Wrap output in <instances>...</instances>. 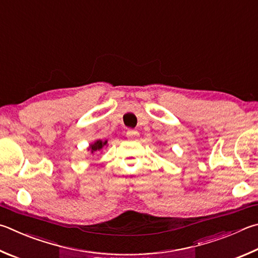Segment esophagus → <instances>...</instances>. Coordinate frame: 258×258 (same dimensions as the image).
<instances>
[{"label":"esophagus","instance_id":"1","mask_svg":"<svg viewBox=\"0 0 258 258\" xmlns=\"http://www.w3.org/2000/svg\"><path fill=\"white\" fill-rule=\"evenodd\" d=\"M126 135H127V137L131 138V139H135V138H138L140 134H139L138 131H135V130H128L127 132H126Z\"/></svg>","mask_w":258,"mask_h":258}]
</instances>
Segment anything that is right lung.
<instances>
[{
    "label": "right lung",
    "mask_w": 258,
    "mask_h": 258,
    "mask_svg": "<svg viewBox=\"0 0 258 258\" xmlns=\"http://www.w3.org/2000/svg\"><path fill=\"white\" fill-rule=\"evenodd\" d=\"M107 144H108V141H107V140H96L95 142L89 144L88 151H90L91 154L101 152V150L104 149V147H106Z\"/></svg>",
    "instance_id": "add662e5"
}]
</instances>
